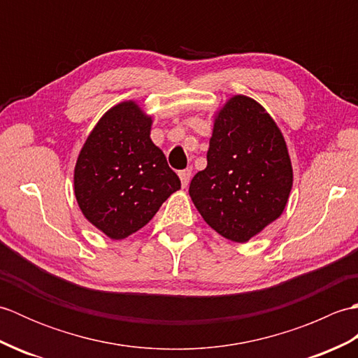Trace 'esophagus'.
<instances>
[{"instance_id": "esophagus-1", "label": "esophagus", "mask_w": 358, "mask_h": 358, "mask_svg": "<svg viewBox=\"0 0 358 358\" xmlns=\"http://www.w3.org/2000/svg\"><path fill=\"white\" fill-rule=\"evenodd\" d=\"M180 175V180H181V186L186 187L189 185V181H191V177H192V171L191 169H185V171H180L178 172Z\"/></svg>"}]
</instances>
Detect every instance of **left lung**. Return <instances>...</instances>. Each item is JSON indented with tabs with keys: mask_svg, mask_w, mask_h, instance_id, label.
<instances>
[{
	"mask_svg": "<svg viewBox=\"0 0 358 358\" xmlns=\"http://www.w3.org/2000/svg\"><path fill=\"white\" fill-rule=\"evenodd\" d=\"M294 173L285 136L263 106L234 95L214 115L208 166L189 195L222 237L246 243L283 214Z\"/></svg>",
	"mask_w": 358,
	"mask_h": 358,
	"instance_id": "8db88e82",
	"label": "left lung"
}]
</instances>
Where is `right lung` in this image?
I'll return each instance as SVG.
<instances>
[{
	"mask_svg": "<svg viewBox=\"0 0 358 358\" xmlns=\"http://www.w3.org/2000/svg\"><path fill=\"white\" fill-rule=\"evenodd\" d=\"M150 129L152 117L138 103L121 101L98 120L78 154L75 199L87 222L110 240L140 231L181 187Z\"/></svg>",
	"mask_w": 358,
	"mask_h": 358,
	"instance_id": "obj_1",
	"label": "right lung"
}]
</instances>
